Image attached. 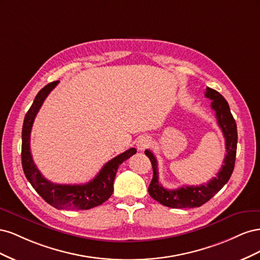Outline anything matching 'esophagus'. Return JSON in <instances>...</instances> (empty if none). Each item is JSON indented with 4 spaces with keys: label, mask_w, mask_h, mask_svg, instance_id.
<instances>
[{
    "label": "esophagus",
    "mask_w": 260,
    "mask_h": 260,
    "mask_svg": "<svg viewBox=\"0 0 260 260\" xmlns=\"http://www.w3.org/2000/svg\"><path fill=\"white\" fill-rule=\"evenodd\" d=\"M149 145H151V139L148 137H141L138 140V143H137V148L139 151H144L146 149Z\"/></svg>",
    "instance_id": "obj_1"
}]
</instances>
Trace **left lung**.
Here are the masks:
<instances>
[{"mask_svg":"<svg viewBox=\"0 0 260 260\" xmlns=\"http://www.w3.org/2000/svg\"><path fill=\"white\" fill-rule=\"evenodd\" d=\"M205 96L211 100V109L216 114L218 125L221 129L225 139L226 154L223 159V165L217 176L205 184L181 186L176 190H167L159 183L156 157L149 149H145V155L151 160L153 167V179L148 186V193L155 201L160 203L164 206L170 208L200 207L221 190L229 181L233 172L238 144L237 122H235L231 114L229 104L221 94L216 90L207 88Z\"/></svg>","mask_w":260,"mask_h":260,"instance_id":"left-lung-1","label":"left lung"}]
</instances>
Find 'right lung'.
I'll return each mask as SVG.
<instances>
[{
	"instance_id": "add662e5",
	"label": "right lung",
	"mask_w": 260,
	"mask_h": 260,
	"mask_svg": "<svg viewBox=\"0 0 260 260\" xmlns=\"http://www.w3.org/2000/svg\"><path fill=\"white\" fill-rule=\"evenodd\" d=\"M58 84L54 81L46 84L39 91L32 105L27 112L22 124L21 133V164L25 176L41 198L51 206L57 209H90L102 205L114 191V180L120 165L137 153L136 148H129L104 165V167L85 184H56L45 179L37 168L30 152V133L35 118L41 108L44 100Z\"/></svg>"
}]
</instances>
